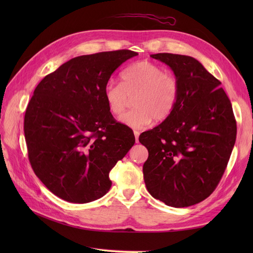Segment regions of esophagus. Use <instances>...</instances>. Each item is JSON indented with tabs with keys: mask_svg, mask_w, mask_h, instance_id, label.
I'll list each match as a JSON object with an SVG mask.
<instances>
[{
	"mask_svg": "<svg viewBox=\"0 0 253 253\" xmlns=\"http://www.w3.org/2000/svg\"><path fill=\"white\" fill-rule=\"evenodd\" d=\"M139 132L138 131H134V135H135V139H136V142H138V138H139Z\"/></svg>",
	"mask_w": 253,
	"mask_h": 253,
	"instance_id": "obj_1",
	"label": "esophagus"
}]
</instances>
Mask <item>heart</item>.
Instances as JSON below:
<instances>
[{
    "label": "heart",
    "instance_id": "heart-1",
    "mask_svg": "<svg viewBox=\"0 0 253 253\" xmlns=\"http://www.w3.org/2000/svg\"><path fill=\"white\" fill-rule=\"evenodd\" d=\"M122 82L111 80L104 87V98L114 115L125 111L128 97L135 109L119 117L122 125L143 128L151 121H162L174 111L179 96V83L173 75L150 61H139L121 74Z\"/></svg>",
    "mask_w": 253,
    "mask_h": 253
}]
</instances>
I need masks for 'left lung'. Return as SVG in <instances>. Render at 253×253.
<instances>
[{
  "mask_svg": "<svg viewBox=\"0 0 253 253\" xmlns=\"http://www.w3.org/2000/svg\"><path fill=\"white\" fill-rule=\"evenodd\" d=\"M151 57L170 66L179 96L170 116L139 136L149 151L143 178L153 197L183 208L217 187L234 147L236 121L221 83L196 59L168 52Z\"/></svg>",
  "mask_w": 253,
  "mask_h": 253,
  "instance_id": "left-lung-1",
  "label": "left lung"
}]
</instances>
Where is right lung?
I'll list each match as a JSON object with an SVG mask.
<instances>
[{
  "mask_svg": "<svg viewBox=\"0 0 253 253\" xmlns=\"http://www.w3.org/2000/svg\"><path fill=\"white\" fill-rule=\"evenodd\" d=\"M138 53L120 49L71 59L38 84L24 134L35 174L62 200L85 204L108 193L110 171L134 143L104 98L115 70Z\"/></svg>",
  "mask_w": 253,
  "mask_h": 253,
  "instance_id": "right-lung-1",
  "label": "right lung"
}]
</instances>
